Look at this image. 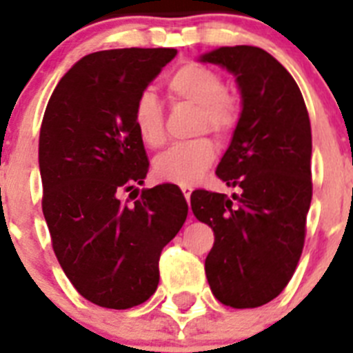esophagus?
Instances as JSON below:
<instances>
[{"instance_id":"34e87169","label":"esophagus","mask_w":353,"mask_h":353,"mask_svg":"<svg viewBox=\"0 0 353 353\" xmlns=\"http://www.w3.org/2000/svg\"><path fill=\"white\" fill-rule=\"evenodd\" d=\"M182 192H183V196H185V199H187V203H189V201H191V194H192V189H189V187H182Z\"/></svg>"}]
</instances>
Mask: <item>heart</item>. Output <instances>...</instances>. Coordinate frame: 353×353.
<instances>
[{
    "instance_id": "1",
    "label": "heart",
    "mask_w": 353,
    "mask_h": 353,
    "mask_svg": "<svg viewBox=\"0 0 353 353\" xmlns=\"http://www.w3.org/2000/svg\"><path fill=\"white\" fill-rule=\"evenodd\" d=\"M173 101L198 105L196 130H210L215 136H228L239 123V104L226 93L221 74L196 61L182 65L168 81ZM132 123L139 139L150 148H157L166 139L164 109L154 93L138 97L132 109ZM215 159V145L208 138H198L173 145L157 155L154 174L159 180L191 187L201 180Z\"/></svg>"
}]
</instances>
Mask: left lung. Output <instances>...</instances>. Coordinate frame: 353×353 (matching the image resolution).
I'll list each match as a JSON object with an SVG mask.
<instances>
[{"instance_id": "left-lung-1", "label": "left lung", "mask_w": 353, "mask_h": 353, "mask_svg": "<svg viewBox=\"0 0 353 353\" xmlns=\"http://www.w3.org/2000/svg\"><path fill=\"white\" fill-rule=\"evenodd\" d=\"M199 61L233 74L242 97L232 143L215 171L240 194H191L196 219L215 236L205 274L224 305L258 307L285 290L304 248L313 196L310 114L295 79L263 49L219 48Z\"/></svg>"}]
</instances>
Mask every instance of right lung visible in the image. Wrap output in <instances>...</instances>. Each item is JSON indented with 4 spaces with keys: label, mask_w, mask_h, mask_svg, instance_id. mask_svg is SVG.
<instances>
[{
    "label": "right lung",
    "mask_w": 353,
    "mask_h": 353,
    "mask_svg": "<svg viewBox=\"0 0 353 353\" xmlns=\"http://www.w3.org/2000/svg\"><path fill=\"white\" fill-rule=\"evenodd\" d=\"M174 56L166 48L92 52L61 77L43 113L39 166L52 249L74 288L109 310L154 295L162 248L189 212L173 183L143 189L132 205L120 199L150 166L134 104Z\"/></svg>",
    "instance_id": "right-lung-1"
}]
</instances>
